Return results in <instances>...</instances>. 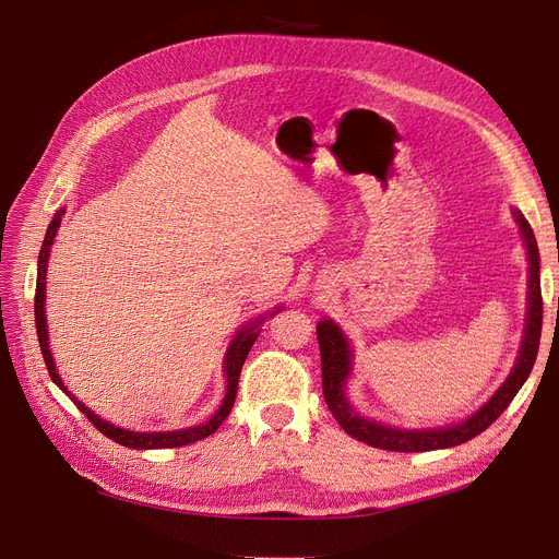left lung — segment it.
Returning <instances> with one entry per match:
<instances>
[{"instance_id":"left-lung-1","label":"left lung","mask_w":559,"mask_h":559,"mask_svg":"<svg viewBox=\"0 0 559 559\" xmlns=\"http://www.w3.org/2000/svg\"><path fill=\"white\" fill-rule=\"evenodd\" d=\"M515 222L520 226L524 247H527L530 259V296H527V324H524L522 347L518 354V361L511 370V376L497 389L495 396L489 399L483 408H478L471 417H466L460 425L443 427V429H394L380 425L368 417H361L352 408V403L345 396V384L352 373V347L347 343L341 326L333 324L331 319H321L317 324V341L321 352V386H324V399L329 411L337 419V425L345 429L357 441L373 445L380 450H394V452H429V450H443L462 445L471 438L483 433L492 421L509 408V403L520 392L524 380L530 378L540 341V324H544V300H540V277H538V247L534 230L527 224L522 212L513 210Z\"/></svg>"}]
</instances>
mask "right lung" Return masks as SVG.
<instances>
[{"instance_id":"right-lung-1","label":"right lung","mask_w":559,"mask_h":559,"mask_svg":"<svg viewBox=\"0 0 559 559\" xmlns=\"http://www.w3.org/2000/svg\"><path fill=\"white\" fill-rule=\"evenodd\" d=\"M62 214L64 210H58V214L53 216V222L48 224V230H46V238H44V245H41V251H39V263H37V294H35V324H37V337H39V347H41V354H44V361H46V368H48V376L50 380H53L62 392L70 396L76 408L86 415L93 427L97 431H103L107 438H111V441H116L118 445H126V448H132V450H160V448H181V445H189V443H195V441H202V438L212 436L218 427H222V421L230 415V408L235 403V394H238V382H240V370L245 366V359L247 354L251 349V345L257 343L259 337V324L265 319H257V321H249V324H245L238 333H235L233 343L226 352L224 357V376H226V396L222 401V405H218V411L205 421V425H195V427H189V429H179V431H151V433H142V431H128V429H121V427H114L109 425V421H105L103 417H97L93 411H88L86 405H83L81 401H76V396L72 392H67V386L62 384L58 370H56V364H53V357H50V349H48V329H46V312H44V302H46V267H48V257H50V245H53L56 240V233L60 228V222H62ZM282 308H275V312H280Z\"/></svg>"}]
</instances>
